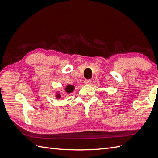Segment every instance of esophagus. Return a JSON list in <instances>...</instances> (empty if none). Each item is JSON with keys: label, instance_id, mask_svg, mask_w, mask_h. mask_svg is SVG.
I'll return each instance as SVG.
<instances>
[{"label": "esophagus", "instance_id": "esophagus-1", "mask_svg": "<svg viewBox=\"0 0 158 158\" xmlns=\"http://www.w3.org/2000/svg\"><path fill=\"white\" fill-rule=\"evenodd\" d=\"M84 83L85 84H86V85H89V84L92 83V80H85Z\"/></svg>", "mask_w": 158, "mask_h": 158}]
</instances>
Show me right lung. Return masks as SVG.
Listing matches in <instances>:
<instances>
[{
  "mask_svg": "<svg viewBox=\"0 0 158 158\" xmlns=\"http://www.w3.org/2000/svg\"><path fill=\"white\" fill-rule=\"evenodd\" d=\"M74 89V85H69L65 88V91L67 93H70L72 92H73ZM56 97L57 99H60L61 98V95L60 94L59 92L56 94Z\"/></svg>",
  "mask_w": 158,
  "mask_h": 158,
  "instance_id": "obj_1",
  "label": "right lung"
}]
</instances>
